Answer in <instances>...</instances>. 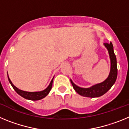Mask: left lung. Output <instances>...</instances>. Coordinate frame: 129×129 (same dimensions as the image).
<instances>
[{
  "instance_id": "obj_1",
  "label": "left lung",
  "mask_w": 129,
  "mask_h": 129,
  "mask_svg": "<svg viewBox=\"0 0 129 129\" xmlns=\"http://www.w3.org/2000/svg\"><path fill=\"white\" fill-rule=\"evenodd\" d=\"M104 45L109 50V55H110V72L108 78L103 82L97 85H94L90 88H81L76 85L73 83L72 81L70 80L74 89L79 95H83L88 98H98L107 92L112 85L116 82L117 76H118V68H117V61H116V55L114 54L113 49V45L110 43H105Z\"/></svg>"
}]
</instances>
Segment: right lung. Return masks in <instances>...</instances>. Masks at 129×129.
<instances>
[{"label": "right lung", "mask_w": 129, "mask_h": 129, "mask_svg": "<svg viewBox=\"0 0 129 129\" xmlns=\"http://www.w3.org/2000/svg\"><path fill=\"white\" fill-rule=\"evenodd\" d=\"M8 77L9 82H10V84L11 85L12 87L13 88V89L15 90V92H17L19 95H20V96H22V98L26 99V100H33V101H37V100H41V99L45 98V97L48 94V93L50 92V91L51 88H52V83H53V78L52 79V80L51 81L49 86L46 88V89L44 90L41 91V92H26V91L21 90L17 88L16 87V86H15L14 85H13V83H11V80H10V78H9L8 77Z\"/></svg>", "instance_id": "1"}]
</instances>
